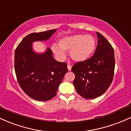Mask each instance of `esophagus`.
Segmentation results:
<instances>
[{"label": "esophagus", "instance_id": "34e87169", "mask_svg": "<svg viewBox=\"0 0 131 131\" xmlns=\"http://www.w3.org/2000/svg\"><path fill=\"white\" fill-rule=\"evenodd\" d=\"M67 67H68V70L69 71H71V66L70 65V64H68V66H67Z\"/></svg>", "mask_w": 131, "mask_h": 131}]
</instances>
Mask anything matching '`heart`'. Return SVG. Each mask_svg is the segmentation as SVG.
I'll return each instance as SVG.
<instances>
[{
	"label": "heart",
	"mask_w": 131,
	"mask_h": 131,
	"mask_svg": "<svg viewBox=\"0 0 131 131\" xmlns=\"http://www.w3.org/2000/svg\"><path fill=\"white\" fill-rule=\"evenodd\" d=\"M96 40L89 34H74L61 39L59 46L54 43L52 46V52L57 57L63 58L64 52H70L71 57L75 61H84L94 52Z\"/></svg>",
	"instance_id": "b5f03b06"
}]
</instances>
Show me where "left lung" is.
I'll return each mask as SVG.
<instances>
[{"label": "left lung", "mask_w": 131, "mask_h": 131, "mask_svg": "<svg viewBox=\"0 0 131 131\" xmlns=\"http://www.w3.org/2000/svg\"><path fill=\"white\" fill-rule=\"evenodd\" d=\"M98 44L94 54L88 60L74 64L73 84L78 94L85 99L104 94L113 79L115 59L114 49L100 33L97 32Z\"/></svg>", "instance_id": "1"}]
</instances>
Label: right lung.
<instances>
[{"instance_id": "obj_1", "label": "right lung", "mask_w": 131, "mask_h": 131, "mask_svg": "<svg viewBox=\"0 0 131 131\" xmlns=\"http://www.w3.org/2000/svg\"><path fill=\"white\" fill-rule=\"evenodd\" d=\"M56 29L28 34L15 52L14 67L19 86L26 95L38 101H47L57 94L59 85L68 72L67 63L58 62L47 48L43 54H36L31 43L48 39Z\"/></svg>"}]
</instances>
